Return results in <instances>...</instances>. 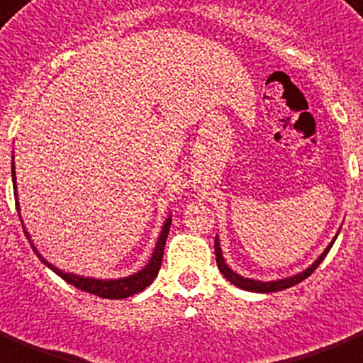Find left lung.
I'll return each mask as SVG.
<instances>
[{
	"label": "left lung",
	"mask_w": 363,
	"mask_h": 363,
	"mask_svg": "<svg viewBox=\"0 0 363 363\" xmlns=\"http://www.w3.org/2000/svg\"><path fill=\"white\" fill-rule=\"evenodd\" d=\"M334 244V242H332ZM332 244H330L328 248L323 252V255H320L317 261H315L311 267L308 268V270H304V272L296 274V276H293V278H285V279H278V281H255V279H248V278H242V276H238L237 272H233L231 268L225 264V261H223L222 257V250H220V244H218V238L214 240V253H216V263H218V268H220V272L225 276V279H229L233 285H237V287L244 289V291H253V293H276V291H284V289H289L293 287V285L300 284V281H304L306 278H309L311 274H313V270L320 264V261L326 257V253L330 252V248H332Z\"/></svg>",
	"instance_id": "1"
}]
</instances>
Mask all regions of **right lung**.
<instances>
[{
    "label": "right lung",
    "instance_id": "1",
    "mask_svg": "<svg viewBox=\"0 0 363 363\" xmlns=\"http://www.w3.org/2000/svg\"><path fill=\"white\" fill-rule=\"evenodd\" d=\"M13 181H14V166H13ZM14 199H16V182H14ZM16 211L20 214V208H18V199H16ZM169 225H172V218H167V222L164 223V228H162L160 233V238H158V244H156L155 252H152V257L149 261L141 272L134 274V276H128V278H123V279H89V278H79V276H74V274H65L61 272L59 268L52 267V264L46 261V259L37 252L31 240V248L35 250V253L38 255V259L43 261L46 267H50L54 270L57 276L67 281V284L74 285L78 287L79 291H85V293H91V294H96L100 298H113V300H119V298H128L132 294L135 293H141L147 285H151L152 279L156 278V274L160 270V264H162V257H164V246H166V238H167V233H169ZM26 233V231H23ZM28 235V233H26Z\"/></svg>",
    "mask_w": 363,
    "mask_h": 363
}]
</instances>
